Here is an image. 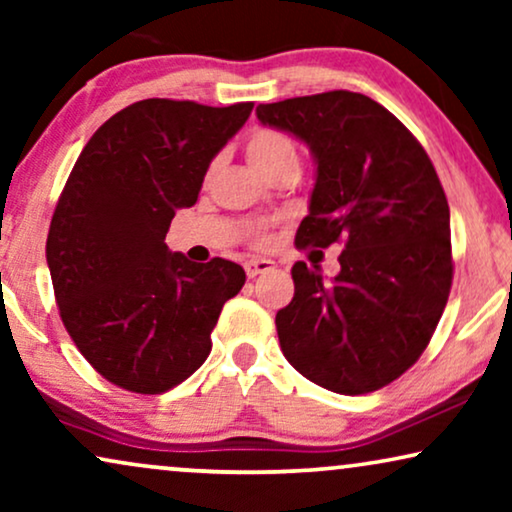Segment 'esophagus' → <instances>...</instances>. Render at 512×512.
Listing matches in <instances>:
<instances>
[{
    "label": "esophagus",
    "mask_w": 512,
    "mask_h": 512,
    "mask_svg": "<svg viewBox=\"0 0 512 512\" xmlns=\"http://www.w3.org/2000/svg\"><path fill=\"white\" fill-rule=\"evenodd\" d=\"M244 270H247V275L254 279L258 275H265V272L275 270V263L270 261V258H251V261L244 263Z\"/></svg>",
    "instance_id": "esophagus-1"
}]
</instances>
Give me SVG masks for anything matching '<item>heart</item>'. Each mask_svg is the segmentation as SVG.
<instances>
[{
	"label": "heart",
	"mask_w": 512,
	"mask_h": 512,
	"mask_svg": "<svg viewBox=\"0 0 512 512\" xmlns=\"http://www.w3.org/2000/svg\"><path fill=\"white\" fill-rule=\"evenodd\" d=\"M244 151H247L249 163L261 174L268 172L270 167L284 163V160H298L293 139L272 128H258L251 132L247 144H244Z\"/></svg>",
	"instance_id": "heart-1"
}]
</instances>
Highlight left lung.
<instances>
[{
	"mask_svg": "<svg viewBox=\"0 0 512 512\" xmlns=\"http://www.w3.org/2000/svg\"><path fill=\"white\" fill-rule=\"evenodd\" d=\"M256 116L296 135L317 163L296 247L345 244L331 282L293 265L296 293L275 317L286 361L335 394L387 387L422 356L450 296V207L436 167L361 93L258 104Z\"/></svg>",
	"mask_w": 512,
	"mask_h": 512,
	"instance_id": "1",
	"label": "left lung"
}]
</instances>
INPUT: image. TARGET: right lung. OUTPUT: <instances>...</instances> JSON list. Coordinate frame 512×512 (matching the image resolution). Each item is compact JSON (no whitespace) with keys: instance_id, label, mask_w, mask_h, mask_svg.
Returning a JSON list of instances; mask_svg holds the SVG:
<instances>
[{"instance_id":"1","label":"right lung","mask_w":512,"mask_h":512,"mask_svg":"<svg viewBox=\"0 0 512 512\" xmlns=\"http://www.w3.org/2000/svg\"><path fill=\"white\" fill-rule=\"evenodd\" d=\"M251 109L130 104L97 128L62 188L46 240L55 303L79 352L116 387L163 394L212 352L221 307L247 275L226 258L172 254L165 235Z\"/></svg>"}]
</instances>
